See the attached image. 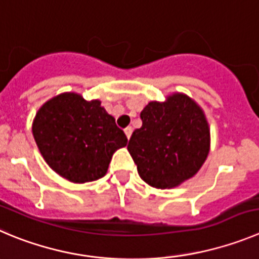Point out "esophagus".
Returning <instances> with one entry per match:
<instances>
[{
  "label": "esophagus",
  "instance_id": "esophagus-1",
  "mask_svg": "<svg viewBox=\"0 0 259 259\" xmlns=\"http://www.w3.org/2000/svg\"><path fill=\"white\" fill-rule=\"evenodd\" d=\"M124 132H125V134H126L127 139H129V138H130V137H132V133H133V127H132V126H127V127H125V129H124Z\"/></svg>",
  "mask_w": 259,
  "mask_h": 259
}]
</instances>
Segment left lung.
I'll list each match as a JSON object with an SVG mask.
<instances>
[{
	"instance_id": "left-lung-1",
	"label": "left lung",
	"mask_w": 259,
	"mask_h": 259,
	"mask_svg": "<svg viewBox=\"0 0 259 259\" xmlns=\"http://www.w3.org/2000/svg\"><path fill=\"white\" fill-rule=\"evenodd\" d=\"M127 151L138 174L153 188H174L198 172L209 151V129L199 106L185 94L149 102Z\"/></svg>"
}]
</instances>
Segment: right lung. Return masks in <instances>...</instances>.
<instances>
[{
    "instance_id": "right-lung-1",
    "label": "right lung",
    "mask_w": 259,
    "mask_h": 259,
    "mask_svg": "<svg viewBox=\"0 0 259 259\" xmlns=\"http://www.w3.org/2000/svg\"><path fill=\"white\" fill-rule=\"evenodd\" d=\"M33 137L48 166L72 183L105 176L113 152L127 143L100 101L88 102L76 93L45 103L35 115Z\"/></svg>"
}]
</instances>
